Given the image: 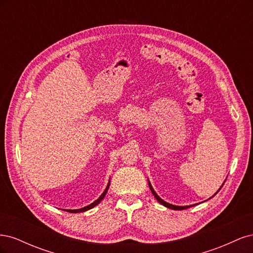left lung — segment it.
I'll return each instance as SVG.
<instances>
[{
    "label": "left lung",
    "instance_id": "obj_1",
    "mask_svg": "<svg viewBox=\"0 0 253 253\" xmlns=\"http://www.w3.org/2000/svg\"><path fill=\"white\" fill-rule=\"evenodd\" d=\"M148 182H149V187H150V190L152 191L153 195L155 196V198H156V200H157L160 204L164 205L165 207H167V208L172 209V210H185V209H187V208H190L191 206H194V205H191V206H174V205H171V204H169V203H167V202H165L164 200H162V198H160V197L156 194V192L154 191V189H153V187H152V185H151L149 180H148ZM221 187H223V185H221ZM221 187H220V188H221ZM220 188H219V190H220ZM219 190H218V191H219ZM218 191H217V192H218ZM217 192H216V193H217ZM216 193H215V194H216ZM215 194H214V195H215ZM214 195H213V196H214ZM213 196H212V197H213Z\"/></svg>",
    "mask_w": 253,
    "mask_h": 253
}]
</instances>
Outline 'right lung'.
Instances as JSON below:
<instances>
[{
	"instance_id": "1",
	"label": "right lung",
	"mask_w": 253,
	"mask_h": 253,
	"mask_svg": "<svg viewBox=\"0 0 253 253\" xmlns=\"http://www.w3.org/2000/svg\"><path fill=\"white\" fill-rule=\"evenodd\" d=\"M109 187H110V181H109V183H108V186H106V188H105V190H104V192L100 195V197H99L98 200H97V201H95L94 203H91L90 205H88V206H86V207H84V208H81V209H76V210H65V211H67V212H71V213H78V212H84V211H87V210H89V209H91V208H94L95 206H97L99 203H100V202L103 200V197L105 196L106 192H108Z\"/></svg>"
}]
</instances>
